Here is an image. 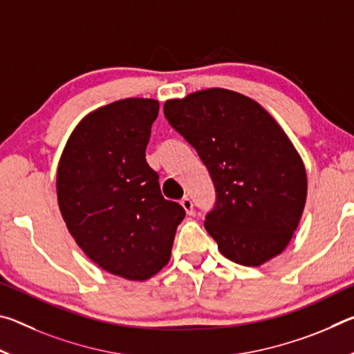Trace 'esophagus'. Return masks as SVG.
Returning a JSON list of instances; mask_svg holds the SVG:
<instances>
[{"instance_id":"esophagus-1","label":"esophagus","mask_w":354,"mask_h":354,"mask_svg":"<svg viewBox=\"0 0 354 354\" xmlns=\"http://www.w3.org/2000/svg\"><path fill=\"white\" fill-rule=\"evenodd\" d=\"M181 206L184 207V211L187 212L189 215L194 214V203H192V200L187 198V196H185V198L181 200Z\"/></svg>"}]
</instances>
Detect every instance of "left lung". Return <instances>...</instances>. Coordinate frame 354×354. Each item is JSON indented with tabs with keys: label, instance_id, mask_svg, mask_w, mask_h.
Instances as JSON below:
<instances>
[{
	"label": "left lung",
	"instance_id": "obj_1",
	"mask_svg": "<svg viewBox=\"0 0 354 354\" xmlns=\"http://www.w3.org/2000/svg\"><path fill=\"white\" fill-rule=\"evenodd\" d=\"M164 113L212 178L217 201L205 227L220 253L247 267L283 253L306 205L308 178L277 120L226 88L165 101Z\"/></svg>",
	"mask_w": 354,
	"mask_h": 354
}]
</instances>
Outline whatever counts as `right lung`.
I'll return each instance as SVG.
<instances>
[{"label": "right lung", "mask_w": 354, "mask_h": 354, "mask_svg": "<svg viewBox=\"0 0 354 354\" xmlns=\"http://www.w3.org/2000/svg\"><path fill=\"white\" fill-rule=\"evenodd\" d=\"M159 101L127 98L87 113L57 167L62 218L88 259L117 277L145 281L169 263L185 211L160 194L145 159Z\"/></svg>", "instance_id": "add662e5"}]
</instances>
